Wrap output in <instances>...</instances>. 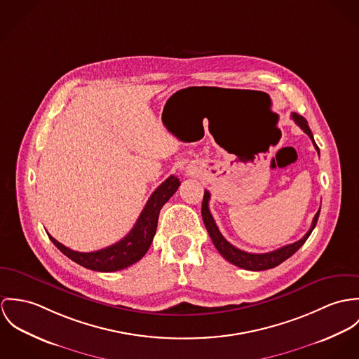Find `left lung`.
Masks as SVG:
<instances>
[{
    "label": "left lung",
    "mask_w": 359,
    "mask_h": 359,
    "mask_svg": "<svg viewBox=\"0 0 359 359\" xmlns=\"http://www.w3.org/2000/svg\"><path fill=\"white\" fill-rule=\"evenodd\" d=\"M292 120L294 121L310 136V139L313 140L314 147H316V150L318 151L319 154L318 146L314 142L313 132L309 128V123H307L306 118L302 117L297 113H292ZM209 199H210V193L205 191L201 213H202L203 224H205V227H206V230H208V233H209V236L212 238L213 245L216 246L219 253L227 262H230L231 264L237 266L239 269L249 270V271H263V270L274 269V267L279 266L282 262L289 259L293 253H296L300 249V246L310 237V234L313 233V230H314V227L317 226V222H318L319 210L316 213V216L313 219L310 230L307 231V234L303 238L299 239V241H296V242H293L290 245H285V246L279 248L277 250H273V252H267V253H249V252H245V250H241L238 248H236L234 245H231L227 239L222 236V233L219 231V229H217V226L215 223V219H213V216H212V213L209 210Z\"/></svg>",
    "instance_id": "1"
}]
</instances>
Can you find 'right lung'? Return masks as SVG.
<instances>
[{
  "mask_svg": "<svg viewBox=\"0 0 359 359\" xmlns=\"http://www.w3.org/2000/svg\"><path fill=\"white\" fill-rule=\"evenodd\" d=\"M179 186L180 182L173 175L169 176L163 183H161L160 187H157V190L147 201L144 209L142 210L136 224L129 231V234H126V237H123L117 243L104 249L88 253L76 252L57 242L52 236H48L63 255H66L69 259L85 269L100 273L123 270L139 262L149 250L157 231L161 208L176 193Z\"/></svg>",
  "mask_w": 359,
  "mask_h": 359,
  "instance_id": "1",
  "label": "right lung"
}]
</instances>
